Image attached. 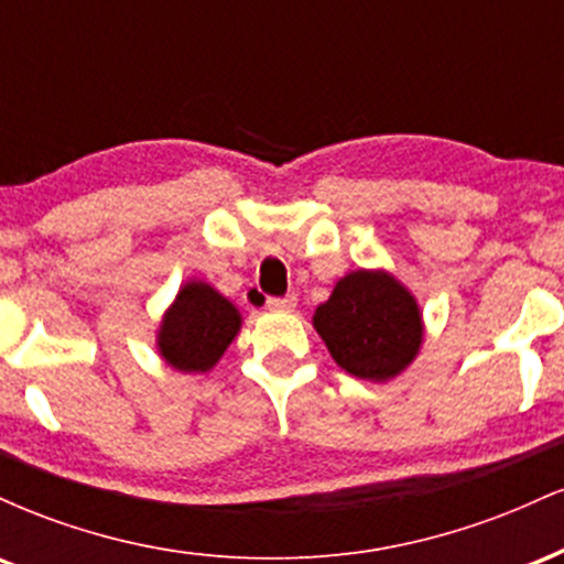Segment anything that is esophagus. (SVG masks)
Segmentation results:
<instances>
[{
  "label": "esophagus",
  "mask_w": 564,
  "mask_h": 564,
  "mask_svg": "<svg viewBox=\"0 0 564 564\" xmlns=\"http://www.w3.org/2000/svg\"><path fill=\"white\" fill-rule=\"evenodd\" d=\"M296 307V296H270L268 300V310L273 313H294Z\"/></svg>",
  "instance_id": "34e87169"
}]
</instances>
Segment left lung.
Masks as SVG:
<instances>
[{
    "instance_id": "1",
    "label": "left lung",
    "mask_w": 564,
    "mask_h": 564,
    "mask_svg": "<svg viewBox=\"0 0 564 564\" xmlns=\"http://www.w3.org/2000/svg\"><path fill=\"white\" fill-rule=\"evenodd\" d=\"M336 366L368 381H390L416 360L424 341L422 307L387 270H352L336 281L313 315Z\"/></svg>"
}]
</instances>
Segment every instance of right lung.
Returning <instances> with one entry per match:
<instances>
[{"label": "right lung", "instance_id": "1", "mask_svg": "<svg viewBox=\"0 0 564 564\" xmlns=\"http://www.w3.org/2000/svg\"><path fill=\"white\" fill-rule=\"evenodd\" d=\"M241 313L204 281H187L166 307L156 332L159 355L180 373H206L241 332Z\"/></svg>", "mask_w": 564, "mask_h": 564}]
</instances>
